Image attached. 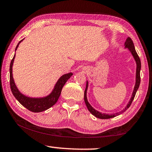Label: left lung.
Here are the masks:
<instances>
[{"label":"left lung","mask_w":152,"mask_h":152,"mask_svg":"<svg viewBox=\"0 0 152 152\" xmlns=\"http://www.w3.org/2000/svg\"><path fill=\"white\" fill-rule=\"evenodd\" d=\"M125 48H127L129 50V51H130L132 55L133 56V58L136 62V75H135V84L134 86V88H133V91L132 92V97H131L130 101H129L128 104H127V106L125 107V109H123L121 111L118 112L116 113H113V114H107V113H102L98 110H95L93 107H92L87 100V96H86V92H87V89H88V82L86 81V89L85 91H84V102H85V104L87 107V109H88L90 112L91 113L92 115H93L94 116H95L99 119H110V118L115 117L116 116H118L120 114H121L122 113L125 112L126 110L129 109V107H130V105L132 104V102L134 99V97L135 96L136 92H137V90L140 87V70H141V61L140 59L139 58V56L137 55V52H136L135 49V46L134 44H133V41L132 40L130 37H127V39H126V42L125 43Z\"/></svg>","instance_id":"left-lung-1"}]
</instances>
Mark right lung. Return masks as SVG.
<instances>
[{"label": "right lung", "mask_w": 152, "mask_h": 152, "mask_svg": "<svg viewBox=\"0 0 152 152\" xmlns=\"http://www.w3.org/2000/svg\"><path fill=\"white\" fill-rule=\"evenodd\" d=\"M23 39L20 41L18 43L16 48H15V51L17 50V48L19 47L20 43L22 42ZM15 58V53L14 55V57L11 60V64H10V86H11V89L12 91V94L14 95L18 101H19L23 106L26 108L30 111H32L33 113H39L44 111V110L50 109V107L53 106L56 102H57L58 100L60 97L61 92V89H62L64 84H66L67 80L70 78V77L73 75L72 72L65 74L61 76L55 84L54 88H53V91H51L50 94L48 96L44 97H40V98H32L29 97L22 94L19 89L17 88L16 84L15 83L13 77H12V65H13L14 60Z\"/></svg>", "instance_id": "add662e5"}]
</instances>
